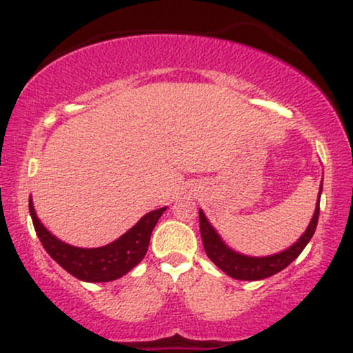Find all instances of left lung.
<instances>
[{
	"label": "left lung",
	"instance_id": "8db88e82",
	"mask_svg": "<svg viewBox=\"0 0 353 353\" xmlns=\"http://www.w3.org/2000/svg\"><path fill=\"white\" fill-rule=\"evenodd\" d=\"M320 192H322V184H320ZM320 192L317 205H315V212L312 216L309 228L303 232V236H301V239L295 244L290 245L289 249L274 255H267V257H249V255H242L230 249V247L224 244V241L216 232V229L210 225V222L204 216V212L199 210L201 237L205 254H208V257L222 272L230 275L232 279H237V281H262V279H267L270 275L281 272V270L292 264L295 259L301 255L302 250L305 249V245L309 244L312 236H314L319 221Z\"/></svg>",
	"mask_w": 353,
	"mask_h": 353
}]
</instances>
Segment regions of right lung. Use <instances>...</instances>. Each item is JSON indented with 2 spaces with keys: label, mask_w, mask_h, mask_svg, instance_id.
<instances>
[{
  "label": "right lung",
  "mask_w": 353,
  "mask_h": 353,
  "mask_svg": "<svg viewBox=\"0 0 353 353\" xmlns=\"http://www.w3.org/2000/svg\"><path fill=\"white\" fill-rule=\"evenodd\" d=\"M165 209L168 208L148 212L144 217H141L136 225H132L128 232L111 244L96 247V249H81L52 236L39 222L33 208V201L30 199V214L33 219L36 236L41 241L44 250L66 272L84 282H111L134 269L148 252L152 229L156 228L157 221Z\"/></svg>",
  "instance_id": "1"
}]
</instances>
